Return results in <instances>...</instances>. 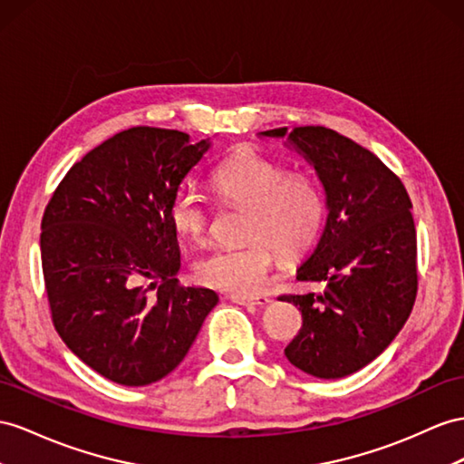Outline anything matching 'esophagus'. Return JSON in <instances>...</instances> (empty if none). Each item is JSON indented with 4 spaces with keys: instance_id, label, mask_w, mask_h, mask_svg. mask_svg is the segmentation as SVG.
Wrapping results in <instances>:
<instances>
[{
    "instance_id": "34e87169",
    "label": "esophagus",
    "mask_w": 464,
    "mask_h": 464,
    "mask_svg": "<svg viewBox=\"0 0 464 464\" xmlns=\"http://www.w3.org/2000/svg\"><path fill=\"white\" fill-rule=\"evenodd\" d=\"M231 302L239 304V305H258V307H265L268 305L272 300L268 295H239V294H233L231 295Z\"/></svg>"
}]
</instances>
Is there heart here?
Returning <instances> with one entry per match:
<instances>
[{"label":"heart","mask_w":464,"mask_h":464,"mask_svg":"<svg viewBox=\"0 0 464 464\" xmlns=\"http://www.w3.org/2000/svg\"><path fill=\"white\" fill-rule=\"evenodd\" d=\"M219 196L231 206L251 209L243 246H218L196 263L201 284L229 294H255L275 265V253L295 258L322 231L325 201L310 176L288 172L284 164L255 150L223 162L213 176ZM174 231L196 245L209 237V208L194 186H184L169 206Z\"/></svg>","instance_id":"1"}]
</instances>
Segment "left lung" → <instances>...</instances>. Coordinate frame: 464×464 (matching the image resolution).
<instances>
[{"instance_id": "obj_1", "label": "left lung", "mask_w": 464, "mask_h": 464, "mask_svg": "<svg viewBox=\"0 0 464 464\" xmlns=\"http://www.w3.org/2000/svg\"><path fill=\"white\" fill-rule=\"evenodd\" d=\"M258 137L302 154L325 192V227L295 278L327 288L282 295L304 319L284 354L315 378L349 376L382 354L411 314L418 241L410 196L376 154L334 129L282 127Z\"/></svg>"}]
</instances>
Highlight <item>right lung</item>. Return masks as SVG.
<instances>
[{
    "label": "right lung",
    "mask_w": 464,
    "mask_h": 464,
    "mask_svg": "<svg viewBox=\"0 0 464 464\" xmlns=\"http://www.w3.org/2000/svg\"><path fill=\"white\" fill-rule=\"evenodd\" d=\"M209 147L174 129L121 130L68 170L44 209L41 260L54 327L111 382L147 386L170 374L219 302L209 288L178 286L169 218Z\"/></svg>",
    "instance_id": "1"
}]
</instances>
